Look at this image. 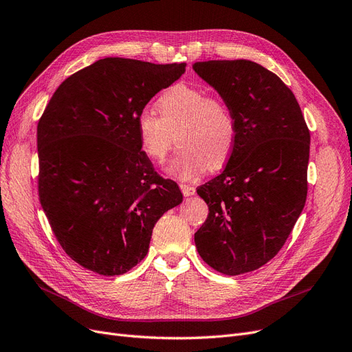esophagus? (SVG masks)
Here are the masks:
<instances>
[{"instance_id": "34e87169", "label": "esophagus", "mask_w": 352, "mask_h": 352, "mask_svg": "<svg viewBox=\"0 0 352 352\" xmlns=\"http://www.w3.org/2000/svg\"><path fill=\"white\" fill-rule=\"evenodd\" d=\"M179 188H181V192L184 194V197H190L196 194V188L188 186V184H179Z\"/></svg>"}]
</instances>
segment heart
<instances>
[{
  "instance_id": "heart-1",
  "label": "heart",
  "mask_w": 352,
  "mask_h": 352,
  "mask_svg": "<svg viewBox=\"0 0 352 352\" xmlns=\"http://www.w3.org/2000/svg\"><path fill=\"white\" fill-rule=\"evenodd\" d=\"M156 111L160 116L149 109L138 116L139 149L152 162H162L175 133L179 148L164 166L169 177L188 181L228 162L236 142V122L222 98L207 96L201 87L177 84L158 98Z\"/></svg>"
}]
</instances>
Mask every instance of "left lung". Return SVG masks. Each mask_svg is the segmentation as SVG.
<instances>
[{"mask_svg":"<svg viewBox=\"0 0 352 352\" xmlns=\"http://www.w3.org/2000/svg\"><path fill=\"white\" fill-rule=\"evenodd\" d=\"M192 69L236 122L223 173L197 188L209 216L194 242L207 265L239 276L278 254L303 210L310 133L292 89L259 63L206 60Z\"/></svg>","mask_w":352,"mask_h":352,"instance_id":"left-lung-1","label":"left lung"}]
</instances>
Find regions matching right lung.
<instances>
[{"instance_id":"obj_1","label":"right lung","mask_w":352,"mask_h":352,"mask_svg":"<svg viewBox=\"0 0 352 352\" xmlns=\"http://www.w3.org/2000/svg\"><path fill=\"white\" fill-rule=\"evenodd\" d=\"M186 63L106 58L68 76L37 124L38 200L67 255L101 276L146 256L158 219L183 201L139 149L136 119Z\"/></svg>"}]
</instances>
